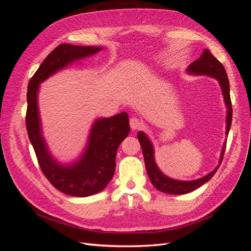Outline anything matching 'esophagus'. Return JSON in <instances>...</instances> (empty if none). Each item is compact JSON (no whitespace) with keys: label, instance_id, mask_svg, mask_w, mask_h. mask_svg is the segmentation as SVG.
<instances>
[{"label":"esophagus","instance_id":"esophagus-1","mask_svg":"<svg viewBox=\"0 0 251 251\" xmlns=\"http://www.w3.org/2000/svg\"><path fill=\"white\" fill-rule=\"evenodd\" d=\"M130 126H131L132 130L135 131V130H137V128L141 127L142 123H141V121H140L138 118L133 117V118H131V120H130Z\"/></svg>","mask_w":251,"mask_h":251}]
</instances>
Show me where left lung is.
I'll use <instances>...</instances> for the list:
<instances>
[{
  "label": "left lung",
  "instance_id": "1",
  "mask_svg": "<svg viewBox=\"0 0 251 251\" xmlns=\"http://www.w3.org/2000/svg\"><path fill=\"white\" fill-rule=\"evenodd\" d=\"M187 72L195 75H207V76L216 78L219 81L220 87H221L222 93L224 96V101L227 107V116H226V136H227L229 133L230 126H231L232 108H231V100H230V93H229V81L223 65L211 54L208 49H205L202 53V55L188 66ZM137 137L142 149L144 163H146V169H147L151 182L153 183V185L158 189V191L165 194H171V195H183V194L191 193L195 191V189L200 187L201 185H203L205 182L210 180L212 176L216 174V172L218 171L220 164L222 163L224 151L226 148V142H225L221 151V157H220L219 165L211 173L206 175V176L194 181H180V180H175V179L169 178L158 169V166L155 162V158H154L153 144H151L148 136L143 132H139Z\"/></svg>",
  "mask_w": 251,
  "mask_h": 251
}]
</instances>
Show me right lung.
Returning a JSON list of instances; mask_svg holds the SVG:
<instances>
[{
  "instance_id": "add662e5",
  "label": "right lung",
  "mask_w": 251,
  "mask_h": 251,
  "mask_svg": "<svg viewBox=\"0 0 251 251\" xmlns=\"http://www.w3.org/2000/svg\"><path fill=\"white\" fill-rule=\"evenodd\" d=\"M101 47L60 44L45 58L28 83L26 127L40 168L59 192L74 197H88L105 188L115 173L119 144L130 133L126 112L109 118L96 119L82 156L70 165L58 163L49 153L42 133L37 105L40 83L73 62L100 52Z\"/></svg>"
}]
</instances>
